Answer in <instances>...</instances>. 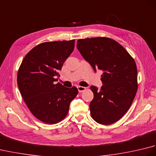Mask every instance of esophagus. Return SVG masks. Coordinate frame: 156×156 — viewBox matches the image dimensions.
I'll return each mask as SVG.
<instances>
[{"label":"esophagus","instance_id":"obj_1","mask_svg":"<svg viewBox=\"0 0 156 156\" xmlns=\"http://www.w3.org/2000/svg\"><path fill=\"white\" fill-rule=\"evenodd\" d=\"M78 90L79 91V92H84L86 90V88L84 87H80V86H78L77 87Z\"/></svg>","mask_w":156,"mask_h":156}]
</instances>
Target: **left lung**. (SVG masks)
I'll return each mask as SVG.
<instances>
[{
	"label": "left lung",
	"instance_id": "1",
	"mask_svg": "<svg viewBox=\"0 0 156 156\" xmlns=\"http://www.w3.org/2000/svg\"><path fill=\"white\" fill-rule=\"evenodd\" d=\"M77 48L96 69L103 71L100 90L92 86L94 98L90 114L98 123L118 121L130 108L137 90V70L134 59L117 41L98 37L78 39Z\"/></svg>",
	"mask_w": 156,
	"mask_h": 156
}]
</instances>
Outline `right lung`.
Returning <instances> with one entry per match:
<instances>
[{
    "instance_id": "1",
    "label": "right lung",
    "mask_w": 156,
    "mask_h": 156,
    "mask_svg": "<svg viewBox=\"0 0 156 156\" xmlns=\"http://www.w3.org/2000/svg\"><path fill=\"white\" fill-rule=\"evenodd\" d=\"M75 40L48 41L36 45L25 56L17 73L23 101L39 120L47 124L60 122L68 115L76 87L55 84L59 71L74 51Z\"/></svg>"
}]
</instances>
